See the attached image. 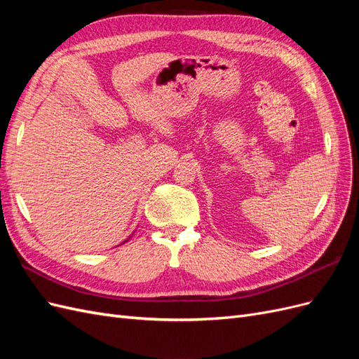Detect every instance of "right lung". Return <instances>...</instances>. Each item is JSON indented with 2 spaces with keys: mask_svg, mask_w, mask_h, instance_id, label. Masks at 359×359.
Listing matches in <instances>:
<instances>
[{
  "mask_svg": "<svg viewBox=\"0 0 359 359\" xmlns=\"http://www.w3.org/2000/svg\"><path fill=\"white\" fill-rule=\"evenodd\" d=\"M126 241H128V240H126ZM126 241H124V243H126ZM124 243H123V244H124Z\"/></svg>",
  "mask_w": 359,
  "mask_h": 359,
  "instance_id": "add662e5",
  "label": "right lung"
}]
</instances>
